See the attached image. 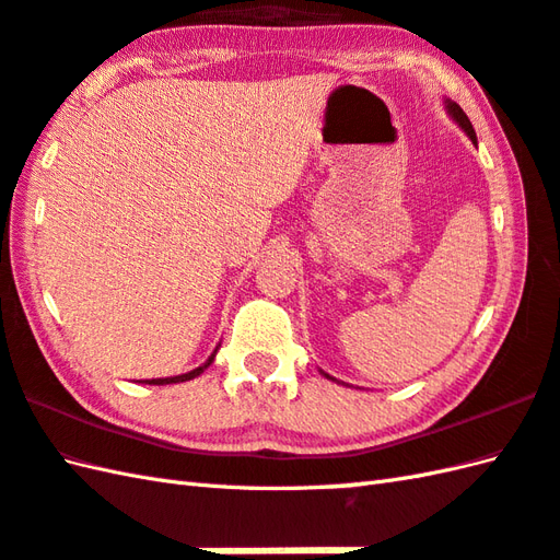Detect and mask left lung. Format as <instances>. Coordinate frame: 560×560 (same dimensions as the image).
I'll list each match as a JSON object with an SVG mask.
<instances>
[{
  "mask_svg": "<svg viewBox=\"0 0 560 560\" xmlns=\"http://www.w3.org/2000/svg\"><path fill=\"white\" fill-rule=\"evenodd\" d=\"M447 110H450V115L455 117L457 120V125L464 129V132L469 135V139L474 141V144H477V132H474V127H471V122H469V117H467V113H464L457 103H452V101H447ZM329 377V375H327Z\"/></svg>",
  "mask_w": 560,
  "mask_h": 560,
  "instance_id": "left-lung-1",
  "label": "left lung"
}]
</instances>
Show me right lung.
Instances as JSON below:
<instances>
[{"label":"right lung","instance_id":"obj_1","mask_svg":"<svg viewBox=\"0 0 560 560\" xmlns=\"http://www.w3.org/2000/svg\"><path fill=\"white\" fill-rule=\"evenodd\" d=\"M211 361H213V353H211V359L205 363V365H199V368H195V371H189V373H185V375H175V377H159V380H147L149 385H173V383H185V380H192V377H197L199 373H205V368H209L211 365Z\"/></svg>","mask_w":560,"mask_h":560}]
</instances>
